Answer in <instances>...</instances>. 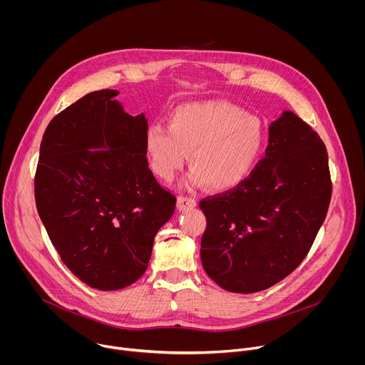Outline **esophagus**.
<instances>
[{
  "label": "esophagus",
  "instance_id": "34e87169",
  "mask_svg": "<svg viewBox=\"0 0 365 365\" xmlns=\"http://www.w3.org/2000/svg\"><path fill=\"white\" fill-rule=\"evenodd\" d=\"M195 206H196V199H193L190 196H185V195H180L178 197V207L180 211L190 210V207H195Z\"/></svg>",
  "mask_w": 365,
  "mask_h": 365
}]
</instances>
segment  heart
<instances>
[{"mask_svg": "<svg viewBox=\"0 0 365 365\" xmlns=\"http://www.w3.org/2000/svg\"><path fill=\"white\" fill-rule=\"evenodd\" d=\"M266 144L263 123L227 101L192 102L178 107L169 127L153 124L145 134V153L153 172L172 182L189 153L193 169L189 187L207 183L214 190L241 185L254 170Z\"/></svg>", "mask_w": 365, "mask_h": 365, "instance_id": "obj_1", "label": "heart"}]
</instances>
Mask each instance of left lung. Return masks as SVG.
<instances>
[{"mask_svg":"<svg viewBox=\"0 0 365 365\" xmlns=\"http://www.w3.org/2000/svg\"><path fill=\"white\" fill-rule=\"evenodd\" d=\"M332 196L328 153L292 111L270 125L266 155L238 186L199 202L202 266L234 293L266 290L307 255Z\"/></svg>","mask_w":365,"mask_h":365,"instance_id":"left-lung-1","label":"left lung"}]
</instances>
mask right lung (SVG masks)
Instances as JSON below:
<instances>
[{
    "instance_id": "right-lung-1",
    "label": "right lung",
    "mask_w": 365,
    "mask_h": 365,
    "mask_svg": "<svg viewBox=\"0 0 365 365\" xmlns=\"http://www.w3.org/2000/svg\"><path fill=\"white\" fill-rule=\"evenodd\" d=\"M117 95L91 92L51 120L34 176L51 244L79 280L99 290L124 289L144 274L154 237L176 206L148 169L145 117L124 113Z\"/></svg>"
}]
</instances>
